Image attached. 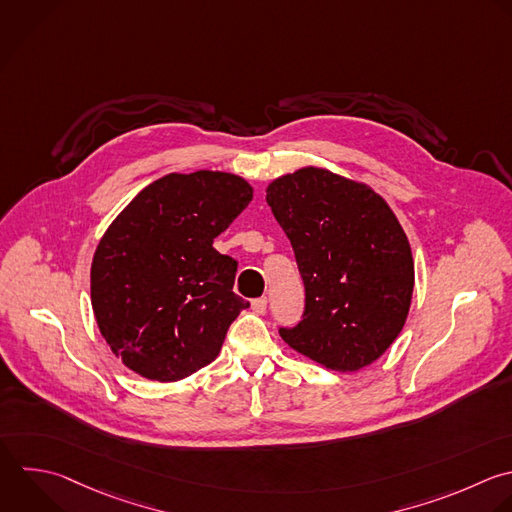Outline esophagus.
Here are the masks:
<instances>
[{"label": "esophagus", "instance_id": "obj_1", "mask_svg": "<svg viewBox=\"0 0 512 512\" xmlns=\"http://www.w3.org/2000/svg\"><path fill=\"white\" fill-rule=\"evenodd\" d=\"M252 310L256 312V314H264L266 312V306H268V300L266 298H256V300H252Z\"/></svg>", "mask_w": 512, "mask_h": 512}]
</instances>
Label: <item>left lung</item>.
<instances>
[{
  "label": "left lung",
  "instance_id": "left-lung-1",
  "mask_svg": "<svg viewBox=\"0 0 512 512\" xmlns=\"http://www.w3.org/2000/svg\"><path fill=\"white\" fill-rule=\"evenodd\" d=\"M266 202L306 288L304 318L282 340L328 370L356 372L400 334L414 260L388 202L368 184L306 166L272 180Z\"/></svg>",
  "mask_w": 512,
  "mask_h": 512
}]
</instances>
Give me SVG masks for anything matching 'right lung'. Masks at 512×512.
I'll list each match as a JSON object with an SVG mask.
<instances>
[{"instance_id":"right-lung-1","label":"right lung","mask_w":512,"mask_h":512,"mask_svg":"<svg viewBox=\"0 0 512 512\" xmlns=\"http://www.w3.org/2000/svg\"><path fill=\"white\" fill-rule=\"evenodd\" d=\"M252 196L230 172L168 174L114 218L96 248L90 290L98 328L124 366L176 382L216 360L250 304L232 292L236 262L212 244Z\"/></svg>"}]
</instances>
